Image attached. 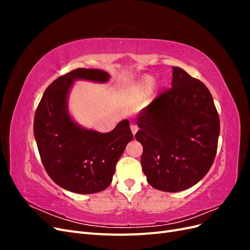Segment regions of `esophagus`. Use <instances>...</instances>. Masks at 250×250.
<instances>
[{"label": "esophagus", "instance_id": "1", "mask_svg": "<svg viewBox=\"0 0 250 250\" xmlns=\"http://www.w3.org/2000/svg\"><path fill=\"white\" fill-rule=\"evenodd\" d=\"M130 128H131V132H132V134H133V135L138 132V129H139V128H138L137 126H135V125L131 124V125H130Z\"/></svg>", "mask_w": 250, "mask_h": 250}]
</instances>
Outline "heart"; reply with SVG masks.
<instances>
[{
	"mask_svg": "<svg viewBox=\"0 0 250 250\" xmlns=\"http://www.w3.org/2000/svg\"><path fill=\"white\" fill-rule=\"evenodd\" d=\"M155 79L153 76L145 75V76L142 77L138 84L129 90L128 95H129V97L133 100H141L144 96L150 92V89L152 88Z\"/></svg>",
	"mask_w": 250,
	"mask_h": 250,
	"instance_id": "obj_1",
	"label": "heart"
}]
</instances>
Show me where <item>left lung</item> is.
<instances>
[{
  "label": "left lung",
  "mask_w": 250,
  "mask_h": 250,
  "mask_svg": "<svg viewBox=\"0 0 250 250\" xmlns=\"http://www.w3.org/2000/svg\"><path fill=\"white\" fill-rule=\"evenodd\" d=\"M172 88L137 118L135 140L143 146L142 168L148 184L164 192L193 187L214 163L220 121L208 87L173 66Z\"/></svg>",
  "instance_id": "8db88e82"
}]
</instances>
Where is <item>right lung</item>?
Here are the masks:
<instances>
[{
	"label": "right lung",
	"mask_w": 250,
	"mask_h": 250,
	"mask_svg": "<svg viewBox=\"0 0 250 250\" xmlns=\"http://www.w3.org/2000/svg\"><path fill=\"white\" fill-rule=\"evenodd\" d=\"M109 74L97 69H76L53 81L44 90L34 116L33 131L48 175L64 190L94 194L106 188L116 165L133 135L123 120L107 133L87 129L69 112L73 83L87 80L105 83Z\"/></svg>",
	"instance_id": "right-lung-1"
}]
</instances>
